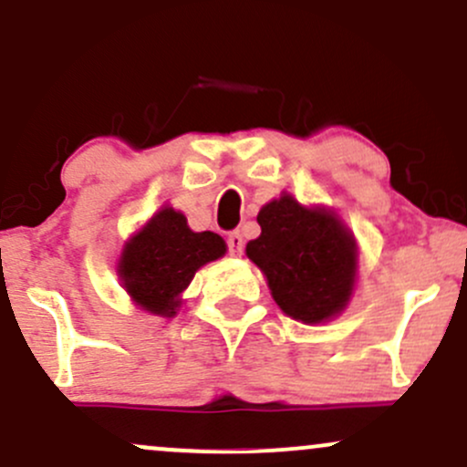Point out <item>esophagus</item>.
<instances>
[{"label": "esophagus", "instance_id": "obj_1", "mask_svg": "<svg viewBox=\"0 0 467 467\" xmlns=\"http://www.w3.org/2000/svg\"><path fill=\"white\" fill-rule=\"evenodd\" d=\"M228 252L233 256H241V252H244V237H241L239 230L228 234Z\"/></svg>", "mask_w": 467, "mask_h": 467}]
</instances>
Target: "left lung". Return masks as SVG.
<instances>
[{
	"label": "left lung",
	"instance_id": "left-lung-1",
	"mask_svg": "<svg viewBox=\"0 0 467 467\" xmlns=\"http://www.w3.org/2000/svg\"><path fill=\"white\" fill-rule=\"evenodd\" d=\"M256 222L261 234L245 254L265 275L278 307L305 325L340 314L356 285L358 245L336 213L307 208L285 192L265 203Z\"/></svg>",
	"mask_w": 467,
	"mask_h": 467
}]
</instances>
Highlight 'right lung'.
I'll list each match as a JSON object with an SVG mask.
<instances>
[{
	"label": "right lung",
	"mask_w": 467,
	"mask_h": 467,
	"mask_svg": "<svg viewBox=\"0 0 467 467\" xmlns=\"http://www.w3.org/2000/svg\"><path fill=\"white\" fill-rule=\"evenodd\" d=\"M223 254L226 241L217 233H192L180 211L164 206L125 244L118 276L138 307L171 318L195 272Z\"/></svg>",
	"instance_id": "obj_1"
}]
</instances>
